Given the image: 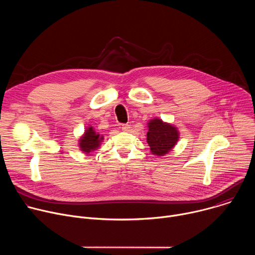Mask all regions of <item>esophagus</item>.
Returning <instances> with one entry per match:
<instances>
[{"mask_svg": "<svg viewBox=\"0 0 255 255\" xmlns=\"http://www.w3.org/2000/svg\"><path fill=\"white\" fill-rule=\"evenodd\" d=\"M122 130L124 132H129L131 130V126L129 124H123L122 125Z\"/></svg>", "mask_w": 255, "mask_h": 255, "instance_id": "esophagus-1", "label": "esophagus"}]
</instances>
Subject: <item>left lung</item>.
Returning <instances> with one entry per match:
<instances>
[{"label": "left lung", "mask_w": 255, "mask_h": 255, "mask_svg": "<svg viewBox=\"0 0 255 255\" xmlns=\"http://www.w3.org/2000/svg\"><path fill=\"white\" fill-rule=\"evenodd\" d=\"M147 143L150 152L156 156H163L173 149L179 139V131L174 125L153 118L147 123Z\"/></svg>", "instance_id": "obj_1"}]
</instances>
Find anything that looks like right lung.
I'll return each instance as SVG.
<instances>
[{
  "instance_id": "right-lung-1",
  "label": "right lung",
  "mask_w": 255,
  "mask_h": 255,
  "mask_svg": "<svg viewBox=\"0 0 255 255\" xmlns=\"http://www.w3.org/2000/svg\"><path fill=\"white\" fill-rule=\"evenodd\" d=\"M104 140V136L96 132L93 126L89 125L84 134L79 139L80 150L85 154H90L91 152L97 150Z\"/></svg>"
}]
</instances>
